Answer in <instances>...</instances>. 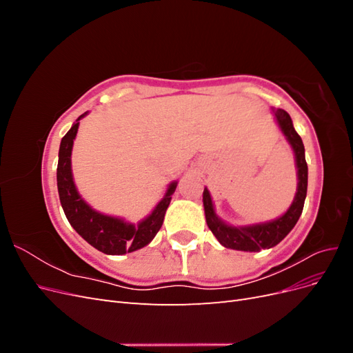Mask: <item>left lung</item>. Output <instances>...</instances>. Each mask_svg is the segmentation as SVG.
<instances>
[{
    "mask_svg": "<svg viewBox=\"0 0 353 353\" xmlns=\"http://www.w3.org/2000/svg\"><path fill=\"white\" fill-rule=\"evenodd\" d=\"M275 117L283 134L287 138V141L292 144L296 156L299 176L296 197L292 203L290 209L279 219L258 223V225L252 227H230L215 215L210 194L208 188H205V191H203V206H205L208 227L213 232V236L218 239V241L228 249L243 252H259L262 249L274 248L275 244H279L287 234L293 230L296 222L302 215L307 190V165L305 160V147L302 143V138L299 137V134L294 130L290 114L283 109H279L275 110Z\"/></svg>",
    "mask_w": 353,
    "mask_h": 353,
    "instance_id": "left-lung-1",
    "label": "left lung"
}]
</instances>
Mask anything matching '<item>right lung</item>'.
Masks as SVG:
<instances>
[{
  "label": "right lung",
  "instance_id": "right-lung-1",
  "mask_svg": "<svg viewBox=\"0 0 353 353\" xmlns=\"http://www.w3.org/2000/svg\"><path fill=\"white\" fill-rule=\"evenodd\" d=\"M82 116L78 117V121L73 123L60 143L57 188L61 208L65 210V215L74 231L97 250L105 254H123L126 252L141 249L154 239L157 231L162 227L165 212L169 206L170 199H172L176 183L169 185L165 197L159 201L152 215L138 223V227L123 222L122 219L112 218L92 210L78 194L77 187L73 184L70 168L72 145Z\"/></svg>",
  "mask_w": 353,
  "mask_h": 353
}]
</instances>
